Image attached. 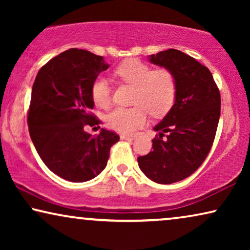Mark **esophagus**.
Returning <instances> with one entry per match:
<instances>
[{"mask_svg":"<svg viewBox=\"0 0 250 250\" xmlns=\"http://www.w3.org/2000/svg\"><path fill=\"white\" fill-rule=\"evenodd\" d=\"M134 135H128V134H122L121 139L122 140H134Z\"/></svg>","mask_w":250,"mask_h":250,"instance_id":"1","label":"esophagus"}]
</instances>
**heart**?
<instances>
[{"label":"heart","instance_id":"b5f03b06","mask_svg":"<svg viewBox=\"0 0 250 250\" xmlns=\"http://www.w3.org/2000/svg\"><path fill=\"white\" fill-rule=\"evenodd\" d=\"M114 74L119 80L135 86L132 108H116L107 117V123L115 131L131 134L146 123L148 112L153 117L165 115L176 98V80L166 68L152 69L138 59H128L116 67ZM94 104L108 108L111 104V87L104 77L95 78L91 86Z\"/></svg>","mask_w":250,"mask_h":250}]
</instances>
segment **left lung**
<instances>
[{
    "mask_svg": "<svg viewBox=\"0 0 250 250\" xmlns=\"http://www.w3.org/2000/svg\"><path fill=\"white\" fill-rule=\"evenodd\" d=\"M149 61L172 71L176 80L173 107L153 129L152 151L139 157L140 169L159 184L187 179L206 159L213 146L221 115V94L204 64L169 49L149 56Z\"/></svg>",
    "mask_w": 250,
    "mask_h": 250,
    "instance_id": "1",
    "label": "left lung"
}]
</instances>
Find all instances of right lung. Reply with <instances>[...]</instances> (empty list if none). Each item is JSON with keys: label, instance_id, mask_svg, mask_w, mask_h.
<instances>
[{"label": "right lung", "instance_id": "obj_1", "mask_svg": "<svg viewBox=\"0 0 250 250\" xmlns=\"http://www.w3.org/2000/svg\"><path fill=\"white\" fill-rule=\"evenodd\" d=\"M108 68L104 57L69 49L44 64L33 84L27 118L30 138L47 168L70 182L99 175L119 140L104 128L97 136L84 131L101 123L91 114V86Z\"/></svg>", "mask_w": 250, "mask_h": 250}]
</instances>
